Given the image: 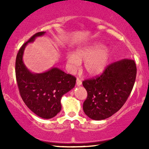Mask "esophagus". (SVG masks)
I'll return each mask as SVG.
<instances>
[{"mask_svg": "<svg viewBox=\"0 0 149 149\" xmlns=\"http://www.w3.org/2000/svg\"><path fill=\"white\" fill-rule=\"evenodd\" d=\"M82 85V81H81V80L80 79L77 78V86H80V85Z\"/></svg>", "mask_w": 149, "mask_h": 149, "instance_id": "1", "label": "esophagus"}]
</instances>
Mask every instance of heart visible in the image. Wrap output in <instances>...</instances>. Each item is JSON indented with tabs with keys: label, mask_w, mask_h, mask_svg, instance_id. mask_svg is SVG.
<instances>
[{
	"label": "heart",
	"mask_w": 149,
	"mask_h": 149,
	"mask_svg": "<svg viewBox=\"0 0 149 149\" xmlns=\"http://www.w3.org/2000/svg\"><path fill=\"white\" fill-rule=\"evenodd\" d=\"M111 54L109 47L103 45L100 42H93L77 48L74 54L68 53L66 58L71 72H74L81 63L85 62L84 68L87 74L96 76L107 68Z\"/></svg>",
	"instance_id": "obj_1"
}]
</instances>
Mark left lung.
<instances>
[{"mask_svg":"<svg viewBox=\"0 0 149 149\" xmlns=\"http://www.w3.org/2000/svg\"><path fill=\"white\" fill-rule=\"evenodd\" d=\"M136 72L135 62L124 59L109 65L101 76L83 81L87 92L83 106L85 115L99 121L117 113L131 93Z\"/></svg>","mask_w":149,"mask_h":149,"instance_id":"8db88e82","label":"left lung"}]
</instances>
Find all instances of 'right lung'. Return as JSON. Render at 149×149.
Instances as JSON below:
<instances>
[{
	"label": "right lung",
	"mask_w": 149,
	"mask_h": 149,
	"mask_svg": "<svg viewBox=\"0 0 149 149\" xmlns=\"http://www.w3.org/2000/svg\"><path fill=\"white\" fill-rule=\"evenodd\" d=\"M45 34V32H37L19 49L16 57L15 75L19 93L26 105L38 117L47 119L60 113L61 98L74 88L76 79L57 67L42 73H34L24 64L23 56L26 45Z\"/></svg>",
	"instance_id": "obj_1"
}]
</instances>
